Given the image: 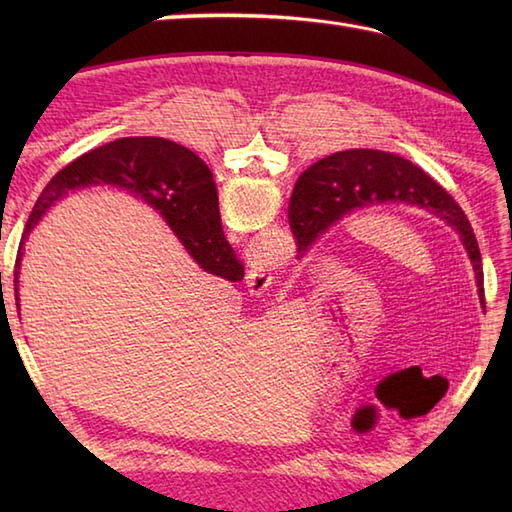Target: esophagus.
Wrapping results in <instances>:
<instances>
[{"mask_svg":"<svg viewBox=\"0 0 512 512\" xmlns=\"http://www.w3.org/2000/svg\"><path fill=\"white\" fill-rule=\"evenodd\" d=\"M248 284L253 292H264L275 284V268L268 264H255L248 270Z\"/></svg>","mask_w":512,"mask_h":512,"instance_id":"34e87169","label":"esophagus"}]
</instances>
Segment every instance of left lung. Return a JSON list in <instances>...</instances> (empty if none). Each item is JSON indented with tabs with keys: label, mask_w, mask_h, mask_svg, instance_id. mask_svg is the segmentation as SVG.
<instances>
[{
	"label": "left lung",
	"mask_w": 512,
	"mask_h": 512,
	"mask_svg": "<svg viewBox=\"0 0 512 512\" xmlns=\"http://www.w3.org/2000/svg\"><path fill=\"white\" fill-rule=\"evenodd\" d=\"M213 180V176H211ZM405 202L438 215L455 228L469 253L484 306V273L473 228L460 204L429 173L402 156L378 149H347L314 162L301 173L290 198V217L299 224V248L312 244L343 217L369 206Z\"/></svg>",
	"instance_id": "obj_1"
}]
</instances>
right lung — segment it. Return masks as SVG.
Segmentation results:
<instances>
[{"label":"right lung","mask_w":512,"mask_h":512,"mask_svg":"<svg viewBox=\"0 0 512 512\" xmlns=\"http://www.w3.org/2000/svg\"><path fill=\"white\" fill-rule=\"evenodd\" d=\"M110 184L125 189L158 211L162 220L206 273L242 281L244 266L226 242L217 189L204 162L173 140L156 136L118 138L63 167L43 189L32 209L15 262V303L19 310V270L24 242L50 206L70 191Z\"/></svg>","instance_id":"right-lung-1"}]
</instances>
